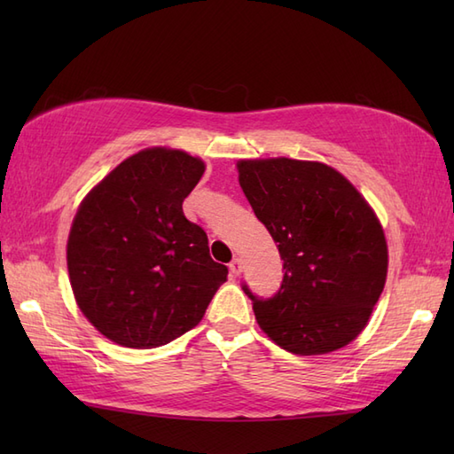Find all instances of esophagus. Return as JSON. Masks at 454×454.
<instances>
[{
  "label": "esophagus",
  "instance_id": "obj_1",
  "mask_svg": "<svg viewBox=\"0 0 454 454\" xmlns=\"http://www.w3.org/2000/svg\"><path fill=\"white\" fill-rule=\"evenodd\" d=\"M242 269H244V265H242V259H234L232 263H230V273H232L234 277H239L242 275Z\"/></svg>",
  "mask_w": 454,
  "mask_h": 454
}]
</instances>
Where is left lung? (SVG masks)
<instances>
[{
    "label": "left lung",
    "mask_w": 454,
    "mask_h": 454,
    "mask_svg": "<svg viewBox=\"0 0 454 454\" xmlns=\"http://www.w3.org/2000/svg\"><path fill=\"white\" fill-rule=\"evenodd\" d=\"M238 173L285 269L271 298L242 285L259 327L294 355L345 347L363 332L387 283L388 247L369 202L320 161L242 160Z\"/></svg>",
    "instance_id": "1"
}]
</instances>
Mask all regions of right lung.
I'll use <instances>...</instances> for the list:
<instances>
[{
	"mask_svg": "<svg viewBox=\"0 0 454 454\" xmlns=\"http://www.w3.org/2000/svg\"><path fill=\"white\" fill-rule=\"evenodd\" d=\"M205 163L148 148L119 163L83 199L67 238V273L83 316L107 340L152 349L192 330L226 265L183 215Z\"/></svg>",
	"mask_w": 454,
	"mask_h": 454,
	"instance_id": "1",
	"label": "right lung"
}]
</instances>
